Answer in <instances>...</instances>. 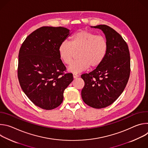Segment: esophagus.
Returning <instances> with one entry per match:
<instances>
[{
	"mask_svg": "<svg viewBox=\"0 0 148 148\" xmlns=\"http://www.w3.org/2000/svg\"><path fill=\"white\" fill-rule=\"evenodd\" d=\"M78 77V75H77V74H73V78H77Z\"/></svg>",
	"mask_w": 148,
	"mask_h": 148,
	"instance_id": "obj_1",
	"label": "esophagus"
}]
</instances>
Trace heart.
<instances>
[{"mask_svg":"<svg viewBox=\"0 0 148 148\" xmlns=\"http://www.w3.org/2000/svg\"><path fill=\"white\" fill-rule=\"evenodd\" d=\"M107 50L106 38L85 30L74 34L71 42L62 41L58 47L60 57L66 64H70L75 53L79 51L77 56L78 59L73 62L68 68V70L73 73H79L90 67L99 66L106 56Z\"/></svg>","mask_w":148,"mask_h":148,"instance_id":"obj_1","label":"heart"}]
</instances>
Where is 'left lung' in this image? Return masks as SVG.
Listing matches in <instances>:
<instances>
[{
  "label": "left lung",
  "instance_id": "1",
  "mask_svg": "<svg viewBox=\"0 0 148 148\" xmlns=\"http://www.w3.org/2000/svg\"><path fill=\"white\" fill-rule=\"evenodd\" d=\"M91 27L103 32L108 50L99 66L81 75L85 82L81 97L88 106L100 109L112 104L123 91L130 75V54L125 41L112 28L105 25Z\"/></svg>",
  "mask_w": 148,
  "mask_h": 148
}]
</instances>
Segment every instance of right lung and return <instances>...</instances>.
Listing matches in <instances>:
<instances>
[{
	"mask_svg": "<svg viewBox=\"0 0 148 148\" xmlns=\"http://www.w3.org/2000/svg\"><path fill=\"white\" fill-rule=\"evenodd\" d=\"M70 35L62 27H41L29 35L18 53L17 75L20 85L29 99L46 110L58 107L65 89L73 81L58 53L62 41Z\"/></svg>",
	"mask_w": 148,
	"mask_h": 148,
	"instance_id": "obj_1",
	"label": "right lung"
}]
</instances>
